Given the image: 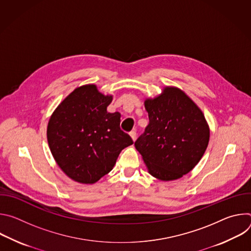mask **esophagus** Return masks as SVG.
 Instances as JSON below:
<instances>
[{
    "label": "esophagus",
    "instance_id": "34e87169",
    "mask_svg": "<svg viewBox=\"0 0 251 251\" xmlns=\"http://www.w3.org/2000/svg\"><path fill=\"white\" fill-rule=\"evenodd\" d=\"M130 136H131V138L133 139V141H135V140H136V137H137L136 131H135V130H132V131L130 132Z\"/></svg>",
    "mask_w": 251,
    "mask_h": 251
}]
</instances>
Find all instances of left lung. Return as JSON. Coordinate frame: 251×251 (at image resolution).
Here are the masks:
<instances>
[{
    "instance_id": "1",
    "label": "left lung",
    "mask_w": 251,
    "mask_h": 251,
    "mask_svg": "<svg viewBox=\"0 0 251 251\" xmlns=\"http://www.w3.org/2000/svg\"><path fill=\"white\" fill-rule=\"evenodd\" d=\"M149 124L135 142L149 173L173 181L191 172L203 156L209 140L205 118L194 101L176 87L145 101Z\"/></svg>"
}]
</instances>
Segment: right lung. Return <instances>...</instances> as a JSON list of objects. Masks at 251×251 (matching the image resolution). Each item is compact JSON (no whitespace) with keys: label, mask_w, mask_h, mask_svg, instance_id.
I'll use <instances>...</instances> for the list:
<instances>
[{"label":"right lung","mask_w":251,"mask_h":251,"mask_svg":"<svg viewBox=\"0 0 251 251\" xmlns=\"http://www.w3.org/2000/svg\"><path fill=\"white\" fill-rule=\"evenodd\" d=\"M112 96L93 84L71 92L51 115L48 125L50 152L73 180L93 184L114 167L120 152L133 144L120 128V113L107 112Z\"/></svg>","instance_id":"obj_1"}]
</instances>
